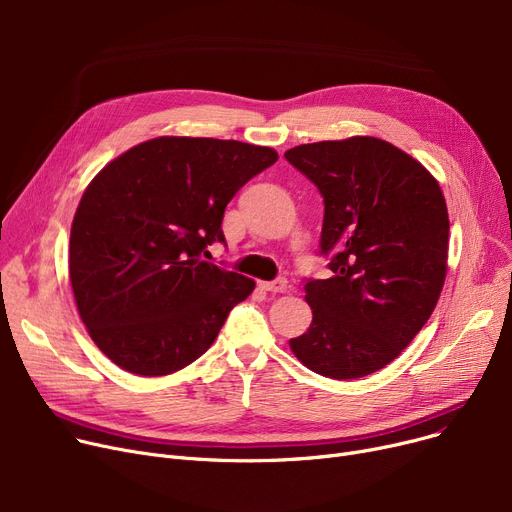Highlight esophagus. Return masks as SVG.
<instances>
[{
	"instance_id": "esophagus-1",
	"label": "esophagus",
	"mask_w": 512,
	"mask_h": 512,
	"mask_svg": "<svg viewBox=\"0 0 512 512\" xmlns=\"http://www.w3.org/2000/svg\"><path fill=\"white\" fill-rule=\"evenodd\" d=\"M259 286L263 290H270V292H286L288 288V280L286 278H276L272 282H259Z\"/></svg>"
}]
</instances>
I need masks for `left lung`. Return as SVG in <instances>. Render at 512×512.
I'll return each instance as SVG.
<instances>
[{"instance_id": "1", "label": "left lung", "mask_w": 512, "mask_h": 512, "mask_svg": "<svg viewBox=\"0 0 512 512\" xmlns=\"http://www.w3.org/2000/svg\"><path fill=\"white\" fill-rule=\"evenodd\" d=\"M284 157L324 197L319 253L332 270L305 280L313 321L290 348L326 378H363L405 351L440 299L444 195L417 159L382 139L309 143Z\"/></svg>"}]
</instances>
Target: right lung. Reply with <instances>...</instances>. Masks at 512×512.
<instances>
[{"label": "right lung", "instance_id": "right-lung-1", "mask_svg": "<svg viewBox=\"0 0 512 512\" xmlns=\"http://www.w3.org/2000/svg\"><path fill=\"white\" fill-rule=\"evenodd\" d=\"M278 153L159 137L110 161L78 203L68 270L80 319L118 367L155 378L197 361L251 278L203 257L226 242V205Z\"/></svg>", "mask_w": 512, "mask_h": 512}]
</instances>
